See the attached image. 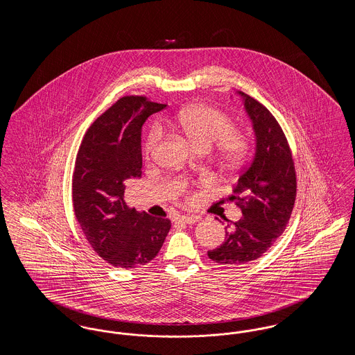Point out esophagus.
Returning <instances> with one entry per match:
<instances>
[{"instance_id":"esophagus-1","label":"esophagus","mask_w":355,"mask_h":355,"mask_svg":"<svg viewBox=\"0 0 355 355\" xmlns=\"http://www.w3.org/2000/svg\"><path fill=\"white\" fill-rule=\"evenodd\" d=\"M198 220H200L198 216H178V217L175 218L177 222H182V223H187V225L196 223Z\"/></svg>"}]
</instances>
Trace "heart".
<instances>
[{"mask_svg":"<svg viewBox=\"0 0 355 355\" xmlns=\"http://www.w3.org/2000/svg\"><path fill=\"white\" fill-rule=\"evenodd\" d=\"M169 123L198 149L207 150L214 144L220 161L229 166L241 164L249 153L248 135L233 129V119L218 109L205 105L184 107L169 119ZM158 138L159 129L153 126L144 138L142 153L145 157L152 155Z\"/></svg>","mask_w":355,"mask_h":355,"instance_id":"heart-1","label":"heart"}]
</instances>
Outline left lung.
<instances>
[{
	"instance_id": "1",
	"label": "left lung",
	"mask_w": 355,
	"mask_h": 355,
	"mask_svg": "<svg viewBox=\"0 0 355 355\" xmlns=\"http://www.w3.org/2000/svg\"><path fill=\"white\" fill-rule=\"evenodd\" d=\"M239 94L253 121L257 148L230 197L242 218L227 223L225 242L207 252L211 261L232 266L255 261L268 252L285 232L297 196L294 159L282 128L261 102L242 92Z\"/></svg>"
}]
</instances>
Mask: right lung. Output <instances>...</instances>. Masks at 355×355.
Segmentation results:
<instances>
[{"label":"right lung","mask_w":355,"mask_h":355,"mask_svg":"<svg viewBox=\"0 0 355 355\" xmlns=\"http://www.w3.org/2000/svg\"><path fill=\"white\" fill-rule=\"evenodd\" d=\"M166 105L125 96L86 130L76 157L71 201L93 250L121 269L146 265L161 250L170 220L152 217L125 202L126 181L141 177V128Z\"/></svg>","instance_id":"add662e5"}]
</instances>
